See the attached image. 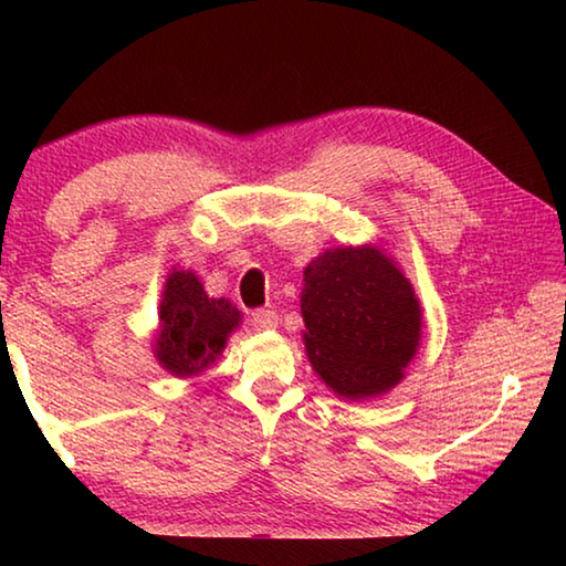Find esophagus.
I'll return each mask as SVG.
<instances>
[{"instance_id":"34e87169","label":"esophagus","mask_w":566,"mask_h":566,"mask_svg":"<svg viewBox=\"0 0 566 566\" xmlns=\"http://www.w3.org/2000/svg\"><path fill=\"white\" fill-rule=\"evenodd\" d=\"M252 324L256 329H276V324H280V317H276L274 310H254L252 312Z\"/></svg>"}]
</instances>
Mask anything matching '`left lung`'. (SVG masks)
I'll return each instance as SVG.
<instances>
[{
	"label": "left lung",
	"instance_id": "left-lung-1",
	"mask_svg": "<svg viewBox=\"0 0 566 566\" xmlns=\"http://www.w3.org/2000/svg\"><path fill=\"white\" fill-rule=\"evenodd\" d=\"M302 317L312 367L349 399L395 387L419 344L415 290L375 247L329 249L306 266Z\"/></svg>",
	"mask_w": 566,
	"mask_h": 566
}]
</instances>
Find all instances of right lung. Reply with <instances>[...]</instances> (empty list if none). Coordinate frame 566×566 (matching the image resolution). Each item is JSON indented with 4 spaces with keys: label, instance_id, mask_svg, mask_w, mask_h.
Here are the masks:
<instances>
[{
    "label": "right lung",
    "instance_id": "1",
    "mask_svg": "<svg viewBox=\"0 0 566 566\" xmlns=\"http://www.w3.org/2000/svg\"><path fill=\"white\" fill-rule=\"evenodd\" d=\"M161 332L157 357L171 375L189 377L202 371L224 349L239 312L227 300L207 296L191 272H171L159 306Z\"/></svg>",
    "mask_w": 566,
    "mask_h": 566
}]
</instances>
